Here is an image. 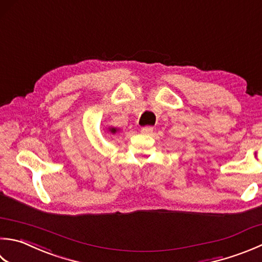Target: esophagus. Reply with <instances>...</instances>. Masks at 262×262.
I'll return each instance as SVG.
<instances>
[{
  "mask_svg": "<svg viewBox=\"0 0 262 262\" xmlns=\"http://www.w3.org/2000/svg\"><path fill=\"white\" fill-rule=\"evenodd\" d=\"M152 132H153V128L150 126H145L141 128V133L143 135H150L152 134Z\"/></svg>",
  "mask_w": 262,
  "mask_h": 262,
  "instance_id": "1",
  "label": "esophagus"
}]
</instances>
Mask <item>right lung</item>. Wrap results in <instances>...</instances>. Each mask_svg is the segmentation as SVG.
Returning a JSON list of instances; mask_svg holds the SVG:
<instances>
[{
  "instance_id": "obj_1",
  "label": "right lung",
  "mask_w": 262,
  "mask_h": 262,
  "mask_svg": "<svg viewBox=\"0 0 262 262\" xmlns=\"http://www.w3.org/2000/svg\"><path fill=\"white\" fill-rule=\"evenodd\" d=\"M118 130H119V129H118V128H116V127H107V132L111 133V134H116Z\"/></svg>"
}]
</instances>
